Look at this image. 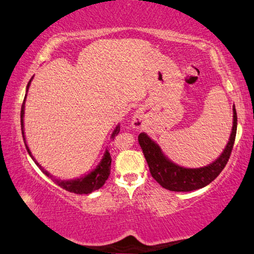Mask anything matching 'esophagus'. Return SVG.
Segmentation results:
<instances>
[{
  "label": "esophagus",
  "instance_id": "esophagus-1",
  "mask_svg": "<svg viewBox=\"0 0 254 254\" xmlns=\"http://www.w3.org/2000/svg\"><path fill=\"white\" fill-rule=\"evenodd\" d=\"M131 125L134 126V128H139L140 127V118L138 116H135L134 119H132Z\"/></svg>",
  "mask_w": 254,
  "mask_h": 254
}]
</instances>
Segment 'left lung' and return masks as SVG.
<instances>
[{
	"label": "left lung",
	"mask_w": 254,
	"mask_h": 254,
	"mask_svg": "<svg viewBox=\"0 0 254 254\" xmlns=\"http://www.w3.org/2000/svg\"><path fill=\"white\" fill-rule=\"evenodd\" d=\"M237 126L238 116L235 107H233L232 132L224 152L215 162L201 168H185L172 163L164 156L159 146L155 144V141L150 139L145 132H140L138 141L147 161L150 174L159 185L173 192H190L208 185L224 170L233 149Z\"/></svg>",
	"instance_id": "left-lung-1"
}]
</instances>
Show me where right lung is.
<instances>
[{"instance_id":"1","label":"right lung","mask_w":254,"mask_h":254,"mask_svg":"<svg viewBox=\"0 0 254 254\" xmlns=\"http://www.w3.org/2000/svg\"><path fill=\"white\" fill-rule=\"evenodd\" d=\"M32 80V78H31ZM31 80L28 83V87H26V92L29 90V86L31 83ZM24 102H25V97H24V100H23V104H22L21 107V130H22V136H23V140H24V144H25V147L26 150H28V153L31 157L33 158L32 155H31L30 149L28 147V145L25 143V138H24V130H23V116H24ZM120 130V126L116 127V129L114 130L113 134H111V138L114 139L115 136L118 135V132ZM34 161V158H33ZM35 164L40 167V170H41L44 174L47 176L51 177V180L55 182L57 185H59L60 188H62L65 190H68V192L71 193H75V194H89L93 192V190H99L102 185L106 183L107 179H108L109 175H110V166H111V156L108 152H106L104 157H102L101 162L99 163V165H98L95 170L92 172L89 173L88 175L83 176V177H80L78 180H72V181H61V180H57L55 177L51 176L50 174L47 171H44L43 168L41 167V165H39V163L35 162Z\"/></svg>"}]
</instances>
